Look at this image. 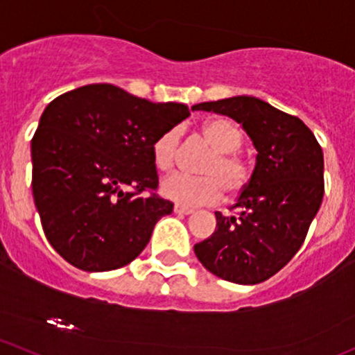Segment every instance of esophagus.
<instances>
[{"mask_svg":"<svg viewBox=\"0 0 355 355\" xmlns=\"http://www.w3.org/2000/svg\"><path fill=\"white\" fill-rule=\"evenodd\" d=\"M173 211L177 212V214H185V216H187V214H192L193 209L192 207H185V206H175Z\"/></svg>","mask_w":355,"mask_h":355,"instance_id":"esophagus-1","label":"esophagus"}]
</instances>
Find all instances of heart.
Segmentation results:
<instances>
[{"instance_id":"heart-1","label":"heart","mask_w":355,"mask_h":355,"mask_svg":"<svg viewBox=\"0 0 355 355\" xmlns=\"http://www.w3.org/2000/svg\"><path fill=\"white\" fill-rule=\"evenodd\" d=\"M200 136L214 151L200 163L202 175L173 173L162 182V193L180 206H204L227 197H236L253 177L252 163L238 153L243 132L230 119H212L200 125ZM180 149V130L168 129L153 143V162L159 170H171Z\"/></svg>"}]
</instances>
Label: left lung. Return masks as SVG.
<instances>
[{"label": "left lung", "instance_id": "left-lung-1", "mask_svg": "<svg viewBox=\"0 0 355 355\" xmlns=\"http://www.w3.org/2000/svg\"><path fill=\"white\" fill-rule=\"evenodd\" d=\"M192 109L236 121L259 151L252 182L230 207L233 214L216 212V231L193 252L218 277L259 284L296 255L322 206V146L301 119L255 96H233Z\"/></svg>", "mask_w": 355, "mask_h": 355}]
</instances>
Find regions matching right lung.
I'll list each match as a JSON object with an SVG mask.
<instances>
[{"label":"right lung","instance_id":"1","mask_svg":"<svg viewBox=\"0 0 355 355\" xmlns=\"http://www.w3.org/2000/svg\"><path fill=\"white\" fill-rule=\"evenodd\" d=\"M189 115L184 103H153L109 83L71 89L46 107L32 137V192L46 238L66 262L105 272L143 252L173 211L156 193L153 143Z\"/></svg>","mask_w":355,"mask_h":355}]
</instances>
